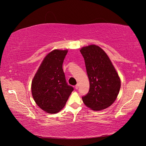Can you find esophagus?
<instances>
[{"instance_id":"1","label":"esophagus","mask_w":146,"mask_h":146,"mask_svg":"<svg viewBox=\"0 0 146 146\" xmlns=\"http://www.w3.org/2000/svg\"><path fill=\"white\" fill-rule=\"evenodd\" d=\"M78 87H79V85H78V84H77V85H76V86H75V88H76V90L78 89Z\"/></svg>"}]
</instances>
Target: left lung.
Here are the masks:
<instances>
[{
  "label": "left lung",
  "instance_id": "1",
  "mask_svg": "<svg viewBox=\"0 0 146 146\" xmlns=\"http://www.w3.org/2000/svg\"><path fill=\"white\" fill-rule=\"evenodd\" d=\"M90 80V90L82 98L87 107L100 111L111 106L117 99L121 79L106 52L99 46L91 44L82 47Z\"/></svg>",
  "mask_w": 146,
  "mask_h": 146
}]
</instances>
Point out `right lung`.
Wrapping results in <instances>:
<instances>
[{
  "label": "right lung",
  "mask_w": 146,
  "mask_h": 146,
  "mask_svg": "<svg viewBox=\"0 0 146 146\" xmlns=\"http://www.w3.org/2000/svg\"><path fill=\"white\" fill-rule=\"evenodd\" d=\"M68 50L55 49L44 57L32 82L35 103L50 114L58 113L65 106L74 88L66 82L63 63Z\"/></svg>",
  "instance_id": "right-lung-1"
}]
</instances>
